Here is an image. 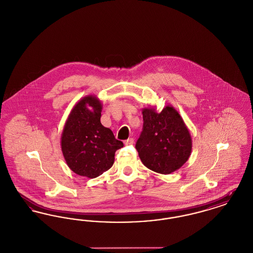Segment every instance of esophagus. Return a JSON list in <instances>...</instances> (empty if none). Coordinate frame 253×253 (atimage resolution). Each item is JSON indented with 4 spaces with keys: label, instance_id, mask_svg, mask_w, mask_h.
Masks as SVG:
<instances>
[{
    "label": "esophagus",
    "instance_id": "obj_1",
    "mask_svg": "<svg viewBox=\"0 0 253 253\" xmlns=\"http://www.w3.org/2000/svg\"><path fill=\"white\" fill-rule=\"evenodd\" d=\"M124 144L125 145H132L133 144V138H128L127 140H124Z\"/></svg>",
    "mask_w": 253,
    "mask_h": 253
}]
</instances>
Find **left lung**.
<instances>
[{"mask_svg": "<svg viewBox=\"0 0 253 253\" xmlns=\"http://www.w3.org/2000/svg\"><path fill=\"white\" fill-rule=\"evenodd\" d=\"M143 131L135 149L145 166L161 174L180 169L192 153L193 141L180 114L167 105L157 113L156 107L142 109Z\"/></svg>", "mask_w": 253, "mask_h": 253, "instance_id": "1", "label": "left lung"}]
</instances>
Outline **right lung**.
Segmentation results:
<instances>
[{"instance_id":"1","label":"right lung","mask_w":253,"mask_h":253,"mask_svg":"<svg viewBox=\"0 0 253 253\" xmlns=\"http://www.w3.org/2000/svg\"><path fill=\"white\" fill-rule=\"evenodd\" d=\"M102 104L93 95L83 97L73 107L64 124L60 146L68 167L81 176L95 178L114 164L123 143L100 122Z\"/></svg>"}]
</instances>
